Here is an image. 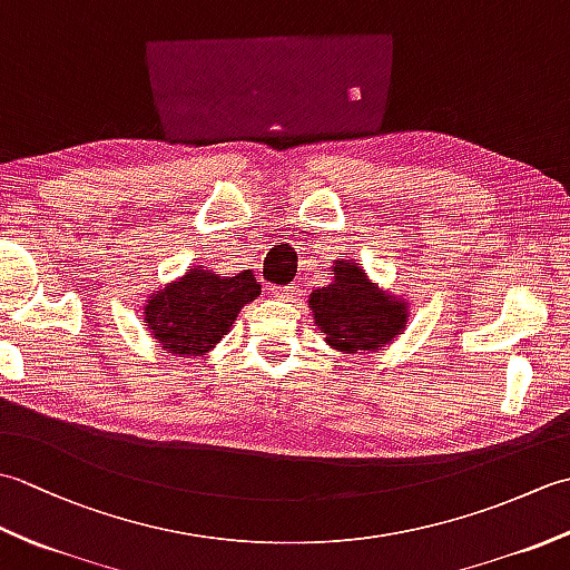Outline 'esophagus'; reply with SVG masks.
Instances as JSON below:
<instances>
[{
  "label": "esophagus",
  "instance_id": "esophagus-1",
  "mask_svg": "<svg viewBox=\"0 0 570 570\" xmlns=\"http://www.w3.org/2000/svg\"><path fill=\"white\" fill-rule=\"evenodd\" d=\"M272 296L278 301H296L301 296L298 284H288V286H274Z\"/></svg>",
  "mask_w": 570,
  "mask_h": 570
}]
</instances>
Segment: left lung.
Returning <instances> with one entry per match:
<instances>
[{
    "instance_id": "obj_1",
    "label": "left lung",
    "mask_w": 570,
    "mask_h": 570,
    "mask_svg": "<svg viewBox=\"0 0 570 570\" xmlns=\"http://www.w3.org/2000/svg\"><path fill=\"white\" fill-rule=\"evenodd\" d=\"M333 272V284L308 298L321 333L341 353H377L404 328L406 306L382 294L353 262H337Z\"/></svg>"
}]
</instances>
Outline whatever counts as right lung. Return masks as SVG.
I'll use <instances>...</instances> for the list:
<instances>
[{
  "mask_svg": "<svg viewBox=\"0 0 570 570\" xmlns=\"http://www.w3.org/2000/svg\"><path fill=\"white\" fill-rule=\"evenodd\" d=\"M259 284L247 269L220 276L188 269L184 278L149 296L144 313L151 337L178 357H198L227 335L239 308L259 296Z\"/></svg>",
  "mask_w": 570,
  "mask_h": 570,
  "instance_id": "1",
  "label": "right lung"
}]
</instances>
